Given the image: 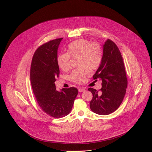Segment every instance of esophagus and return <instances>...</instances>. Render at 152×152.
Segmentation results:
<instances>
[{
	"label": "esophagus",
	"mask_w": 152,
	"mask_h": 152,
	"mask_svg": "<svg viewBox=\"0 0 152 152\" xmlns=\"http://www.w3.org/2000/svg\"><path fill=\"white\" fill-rule=\"evenodd\" d=\"M86 90V89L85 88H83V87H79L78 88V91L79 92H83V91H85Z\"/></svg>",
	"instance_id": "1"
}]
</instances>
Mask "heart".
Wrapping results in <instances>:
<instances>
[{
	"label": "heart",
	"instance_id": "heart-1",
	"mask_svg": "<svg viewBox=\"0 0 152 152\" xmlns=\"http://www.w3.org/2000/svg\"><path fill=\"white\" fill-rule=\"evenodd\" d=\"M102 49L97 42L90 43L87 39H79L70 43L66 53L57 58L59 67L64 72L71 68V58L77 59V66L70 75V79L76 83H83L90 75V71L96 70L102 59Z\"/></svg>",
	"mask_w": 152,
	"mask_h": 152
}]
</instances>
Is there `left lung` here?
Returning a JSON list of instances; mask_svg holds the SVG:
<instances>
[{
    "instance_id": "left-lung-1",
    "label": "left lung",
    "mask_w": 152,
    "mask_h": 152,
    "mask_svg": "<svg viewBox=\"0 0 152 152\" xmlns=\"http://www.w3.org/2000/svg\"><path fill=\"white\" fill-rule=\"evenodd\" d=\"M93 79H100L102 87L99 91L88 88L93 94L91 110L99 115H108L116 111L123 102L127 86V79L119 49L108 39L103 45L101 64Z\"/></svg>"
}]
</instances>
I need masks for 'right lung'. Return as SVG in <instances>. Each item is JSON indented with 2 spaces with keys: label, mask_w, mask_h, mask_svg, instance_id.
Here are the masks:
<instances>
[{
  "label": "right lung",
  "mask_w": 152,
  "mask_h": 152,
  "mask_svg": "<svg viewBox=\"0 0 152 152\" xmlns=\"http://www.w3.org/2000/svg\"><path fill=\"white\" fill-rule=\"evenodd\" d=\"M62 38L50 40L35 52L31 62L30 79L36 100L41 110L49 115L59 118L72 110L78 94L76 88L56 90L55 82L59 76L57 63L58 46Z\"/></svg>",
  "instance_id": "1"
}]
</instances>
